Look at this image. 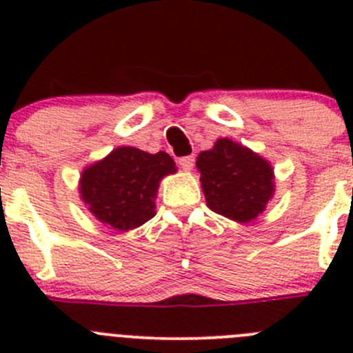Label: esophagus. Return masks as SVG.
<instances>
[{"label": "esophagus", "instance_id": "34e87169", "mask_svg": "<svg viewBox=\"0 0 353 353\" xmlns=\"http://www.w3.org/2000/svg\"><path fill=\"white\" fill-rule=\"evenodd\" d=\"M179 164H180V168H182V170L191 171L192 166H194V157H192V155H185V157H180Z\"/></svg>", "mask_w": 353, "mask_h": 353}]
</instances>
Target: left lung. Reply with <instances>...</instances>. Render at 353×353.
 Listing matches in <instances>:
<instances>
[{
	"label": "left lung",
	"instance_id": "1",
	"mask_svg": "<svg viewBox=\"0 0 353 353\" xmlns=\"http://www.w3.org/2000/svg\"><path fill=\"white\" fill-rule=\"evenodd\" d=\"M207 205L224 217L249 223L265 210L274 194V173L260 155L232 139L215 141L196 162Z\"/></svg>",
	"mask_w": 353,
	"mask_h": 353
}]
</instances>
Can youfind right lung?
Listing matches in <instances>:
<instances>
[{"instance_id": "obj_1", "label": "right lung", "mask_w": 353, "mask_h": 353, "mask_svg": "<svg viewBox=\"0 0 353 353\" xmlns=\"http://www.w3.org/2000/svg\"><path fill=\"white\" fill-rule=\"evenodd\" d=\"M174 171V161L166 152L152 155L120 146L83 171L81 196L101 223L127 232L154 217L159 180Z\"/></svg>"}]
</instances>
